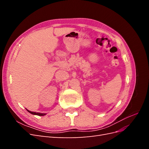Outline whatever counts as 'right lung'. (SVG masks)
Wrapping results in <instances>:
<instances>
[{
	"instance_id": "obj_1",
	"label": "right lung",
	"mask_w": 149,
	"mask_h": 149,
	"mask_svg": "<svg viewBox=\"0 0 149 149\" xmlns=\"http://www.w3.org/2000/svg\"><path fill=\"white\" fill-rule=\"evenodd\" d=\"M28 112H29L30 113L32 114H34V115H37V116H44L45 115V114H43V113H38V112H31L29 110H27Z\"/></svg>"
}]
</instances>
